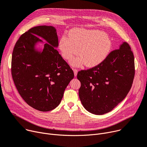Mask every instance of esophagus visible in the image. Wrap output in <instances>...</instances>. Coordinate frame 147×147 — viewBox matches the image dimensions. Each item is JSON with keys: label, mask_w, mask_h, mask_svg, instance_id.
Masks as SVG:
<instances>
[{"label": "esophagus", "mask_w": 147, "mask_h": 147, "mask_svg": "<svg viewBox=\"0 0 147 147\" xmlns=\"http://www.w3.org/2000/svg\"><path fill=\"white\" fill-rule=\"evenodd\" d=\"M73 71H74V76H75V77H76V76H77V72H78V71H77V69H73Z\"/></svg>", "instance_id": "1"}]
</instances>
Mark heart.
<instances>
[{
    "instance_id": "b5f03b06",
    "label": "heart",
    "mask_w": 147,
    "mask_h": 147,
    "mask_svg": "<svg viewBox=\"0 0 147 147\" xmlns=\"http://www.w3.org/2000/svg\"><path fill=\"white\" fill-rule=\"evenodd\" d=\"M59 49L62 56L67 60L71 59V65L94 67L108 57L112 49V42L104 32L94 29H75L70 32V36L64 35L59 41ZM81 51H80L79 50Z\"/></svg>"
}]
</instances>
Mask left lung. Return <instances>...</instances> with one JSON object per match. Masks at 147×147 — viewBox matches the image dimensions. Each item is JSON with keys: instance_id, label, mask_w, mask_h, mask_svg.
Masks as SVG:
<instances>
[{"instance_id": "left-lung-1", "label": "left lung", "mask_w": 147, "mask_h": 147, "mask_svg": "<svg viewBox=\"0 0 147 147\" xmlns=\"http://www.w3.org/2000/svg\"><path fill=\"white\" fill-rule=\"evenodd\" d=\"M134 74V55L123 42L102 63L78 73L81 83L78 95L83 106L96 115L111 111L128 94Z\"/></svg>"}]
</instances>
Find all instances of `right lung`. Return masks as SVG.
Listing matches in <instances>:
<instances>
[{
  "label": "right lung",
  "mask_w": 147,
  "mask_h": 147,
  "mask_svg": "<svg viewBox=\"0 0 147 147\" xmlns=\"http://www.w3.org/2000/svg\"><path fill=\"white\" fill-rule=\"evenodd\" d=\"M39 43L44 45L43 49L36 46ZM58 46L56 28L45 25L23 34L13 49L11 70L16 87L26 103L40 111L57 107L74 76Z\"/></svg>",
  "instance_id": "1"
}]
</instances>
